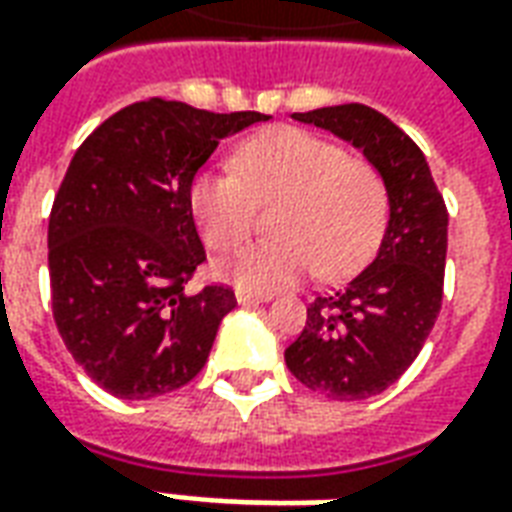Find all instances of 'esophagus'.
<instances>
[{
    "mask_svg": "<svg viewBox=\"0 0 512 512\" xmlns=\"http://www.w3.org/2000/svg\"><path fill=\"white\" fill-rule=\"evenodd\" d=\"M268 299H271L268 293H249V290H238V293H235V301H238V304H260V301Z\"/></svg>",
    "mask_w": 512,
    "mask_h": 512,
    "instance_id": "esophagus-1",
    "label": "esophagus"
}]
</instances>
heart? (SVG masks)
Returning a JSON list of instances; mask_svg holds the SVG:
<instances>
[{
    "mask_svg": "<svg viewBox=\"0 0 512 512\" xmlns=\"http://www.w3.org/2000/svg\"><path fill=\"white\" fill-rule=\"evenodd\" d=\"M232 172L191 180V216L205 244L222 252L252 233L257 205L274 202L277 235L238 249L216 266L238 290L271 293L318 271L340 279L365 263L386 224V183L367 158L304 128L277 126L233 150Z\"/></svg>",
    "mask_w": 512,
    "mask_h": 512,
    "instance_id": "obj_1",
    "label": "heart"
}]
</instances>
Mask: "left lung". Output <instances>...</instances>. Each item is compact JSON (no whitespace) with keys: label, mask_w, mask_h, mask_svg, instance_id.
<instances>
[{"label":"left lung","mask_w":512,"mask_h":512,"mask_svg":"<svg viewBox=\"0 0 512 512\" xmlns=\"http://www.w3.org/2000/svg\"><path fill=\"white\" fill-rule=\"evenodd\" d=\"M359 147L381 172L389 222L373 263L307 307L285 362L301 384L340 403L384 392L417 359L441 310L447 205L414 139L365 104L296 112Z\"/></svg>","instance_id":"left-lung-1"}]
</instances>
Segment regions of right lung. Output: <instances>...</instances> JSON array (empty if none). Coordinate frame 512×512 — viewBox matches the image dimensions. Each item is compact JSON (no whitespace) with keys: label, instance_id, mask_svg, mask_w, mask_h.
<instances>
[{"label":"right lung","instance_id":"right-lung-1","mask_svg":"<svg viewBox=\"0 0 512 512\" xmlns=\"http://www.w3.org/2000/svg\"><path fill=\"white\" fill-rule=\"evenodd\" d=\"M150 98L104 120L71 158L49 216L51 310L71 356L123 400L200 373L235 293H186L205 260L189 189L219 139L263 123Z\"/></svg>","mask_w":512,"mask_h":512}]
</instances>
